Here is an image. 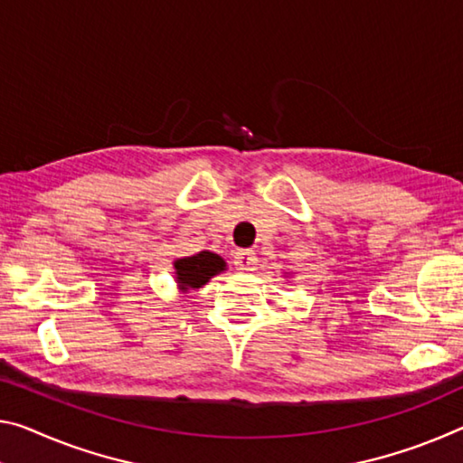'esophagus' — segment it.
I'll list each match as a JSON object with an SVG mask.
<instances>
[{"mask_svg": "<svg viewBox=\"0 0 463 463\" xmlns=\"http://www.w3.org/2000/svg\"><path fill=\"white\" fill-rule=\"evenodd\" d=\"M234 266L249 271L258 266V258H255V253L249 251V249H241V251L234 253Z\"/></svg>", "mask_w": 463, "mask_h": 463, "instance_id": "34e87169", "label": "esophagus"}]
</instances>
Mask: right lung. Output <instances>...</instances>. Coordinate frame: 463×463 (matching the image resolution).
<instances>
[{
    "label": "right lung",
    "instance_id": "add662e5",
    "mask_svg": "<svg viewBox=\"0 0 463 463\" xmlns=\"http://www.w3.org/2000/svg\"><path fill=\"white\" fill-rule=\"evenodd\" d=\"M226 269V261L212 251H200L192 258H181L175 261V278L181 292L202 288L210 278Z\"/></svg>",
    "mask_w": 463,
    "mask_h": 463
}]
</instances>
